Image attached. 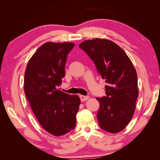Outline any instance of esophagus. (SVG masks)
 <instances>
[{
	"instance_id": "1",
	"label": "esophagus",
	"mask_w": 160,
	"mask_h": 160,
	"mask_svg": "<svg viewBox=\"0 0 160 160\" xmlns=\"http://www.w3.org/2000/svg\"><path fill=\"white\" fill-rule=\"evenodd\" d=\"M80 100L81 102H85V101H87L90 97H89L88 96H84V95H80Z\"/></svg>"
}]
</instances>
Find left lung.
<instances>
[{
    "label": "left lung",
    "mask_w": 160,
    "mask_h": 160,
    "mask_svg": "<svg viewBox=\"0 0 160 160\" xmlns=\"http://www.w3.org/2000/svg\"><path fill=\"white\" fill-rule=\"evenodd\" d=\"M79 47L94 61L107 83V96L97 98L99 102L97 114L99 125L104 131L117 133L128 126L136 107V70L125 51L109 39L86 40Z\"/></svg>",
    "instance_id": "obj_1"
}]
</instances>
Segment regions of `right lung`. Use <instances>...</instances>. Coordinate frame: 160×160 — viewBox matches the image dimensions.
Masks as SVG:
<instances>
[{
  "label": "right lung",
  "instance_id": "obj_1",
  "mask_svg": "<svg viewBox=\"0 0 160 160\" xmlns=\"http://www.w3.org/2000/svg\"><path fill=\"white\" fill-rule=\"evenodd\" d=\"M73 43L48 42L42 45L27 65L24 90L34 116L46 131L66 134L76 124L80 97L60 90L68 54Z\"/></svg>",
  "mask_w": 160,
  "mask_h": 160
}]
</instances>
